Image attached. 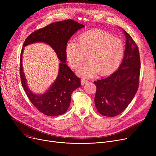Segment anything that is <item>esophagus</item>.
Instances as JSON below:
<instances>
[{"mask_svg": "<svg viewBox=\"0 0 156 156\" xmlns=\"http://www.w3.org/2000/svg\"><path fill=\"white\" fill-rule=\"evenodd\" d=\"M81 85H83L87 83V80L85 79H81Z\"/></svg>", "mask_w": 156, "mask_h": 156, "instance_id": "1", "label": "esophagus"}]
</instances>
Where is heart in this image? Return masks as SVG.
<instances>
[{"label": "heart", "instance_id": "obj_1", "mask_svg": "<svg viewBox=\"0 0 156 156\" xmlns=\"http://www.w3.org/2000/svg\"><path fill=\"white\" fill-rule=\"evenodd\" d=\"M79 42L71 40L66 45V56L71 66L78 67L88 54L89 62L78 69L84 78H90L99 73L104 76L112 73L119 66L123 58L125 47L122 41L101 30L85 31Z\"/></svg>", "mask_w": 156, "mask_h": 156}]
</instances>
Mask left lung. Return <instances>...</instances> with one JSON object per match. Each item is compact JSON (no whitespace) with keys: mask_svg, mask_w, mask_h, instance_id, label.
<instances>
[{"mask_svg":"<svg viewBox=\"0 0 156 156\" xmlns=\"http://www.w3.org/2000/svg\"><path fill=\"white\" fill-rule=\"evenodd\" d=\"M123 59L118 69L111 76L94 81L97 87L95 105L103 116L114 117L128 107L134 98L139 85L140 59L138 47L128 33Z\"/></svg>","mask_w":156,"mask_h":156,"instance_id":"1","label":"left lung"}]
</instances>
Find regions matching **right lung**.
I'll return each instance as SVG.
<instances>
[{
    "instance_id": "obj_1",
    "label": "right lung",
    "mask_w": 156,
    "mask_h": 156,
    "mask_svg": "<svg viewBox=\"0 0 156 156\" xmlns=\"http://www.w3.org/2000/svg\"><path fill=\"white\" fill-rule=\"evenodd\" d=\"M85 27L72 20L52 23L31 34L24 41L23 47L33 43L44 42L50 45L61 61L58 75L47 92L42 94L33 93L27 85L23 71L22 48L20 55V77L22 86L29 100L42 113L48 116H59L66 112L71 103V95L81 85L80 79L66 64V45L69 39L80 29Z\"/></svg>"
}]
</instances>
